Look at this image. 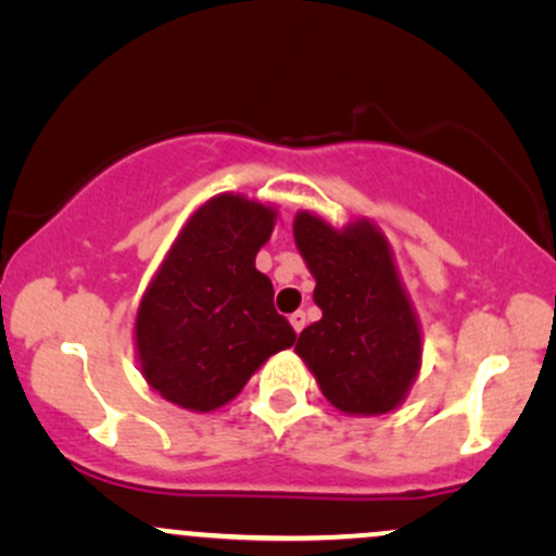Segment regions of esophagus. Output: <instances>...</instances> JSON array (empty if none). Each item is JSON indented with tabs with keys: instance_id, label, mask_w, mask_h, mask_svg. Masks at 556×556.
Wrapping results in <instances>:
<instances>
[{
	"instance_id": "obj_1",
	"label": "esophagus",
	"mask_w": 556,
	"mask_h": 556,
	"mask_svg": "<svg viewBox=\"0 0 556 556\" xmlns=\"http://www.w3.org/2000/svg\"><path fill=\"white\" fill-rule=\"evenodd\" d=\"M290 324H292V329H295V331H303V327H305V314H303V311H295V314L290 316Z\"/></svg>"
}]
</instances>
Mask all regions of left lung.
Segmentation results:
<instances>
[{"label":"left lung","instance_id":"1","mask_svg":"<svg viewBox=\"0 0 556 556\" xmlns=\"http://www.w3.org/2000/svg\"><path fill=\"white\" fill-rule=\"evenodd\" d=\"M292 232L321 308L300 331L295 353L337 410H394L418 376L420 327L387 238L368 219L334 229L311 212L295 216Z\"/></svg>","mask_w":556,"mask_h":556}]
</instances>
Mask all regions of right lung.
I'll list each match as a JSON object with an SVG mask.
<instances>
[{
	"label": "right lung",
	"instance_id": "obj_1",
	"mask_svg": "<svg viewBox=\"0 0 556 556\" xmlns=\"http://www.w3.org/2000/svg\"><path fill=\"white\" fill-rule=\"evenodd\" d=\"M274 219L271 206L222 193L185 222L136 316L140 374L164 400L212 413L292 348L295 331L256 269Z\"/></svg>",
	"mask_w": 556,
	"mask_h": 556
}]
</instances>
